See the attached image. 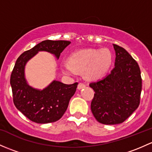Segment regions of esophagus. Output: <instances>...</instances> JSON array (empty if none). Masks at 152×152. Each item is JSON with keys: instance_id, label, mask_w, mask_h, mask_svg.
<instances>
[{"instance_id": "esophagus-1", "label": "esophagus", "mask_w": 152, "mask_h": 152, "mask_svg": "<svg viewBox=\"0 0 152 152\" xmlns=\"http://www.w3.org/2000/svg\"><path fill=\"white\" fill-rule=\"evenodd\" d=\"M84 87H85V84H83V83H79V85H78V89H79V90L81 89L84 88Z\"/></svg>"}]
</instances>
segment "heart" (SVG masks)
I'll list each match as a JSON object with an SVG mask.
<instances>
[{
  "instance_id": "1",
  "label": "heart",
  "mask_w": 152,
  "mask_h": 152,
  "mask_svg": "<svg viewBox=\"0 0 152 152\" xmlns=\"http://www.w3.org/2000/svg\"><path fill=\"white\" fill-rule=\"evenodd\" d=\"M69 63L62 65L64 73L75 76L78 71H84L87 79L97 80L103 77L110 70L113 63V55L107 49L78 51L70 56Z\"/></svg>"
}]
</instances>
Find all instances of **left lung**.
<instances>
[{
  "label": "left lung",
  "mask_w": 152,
  "mask_h": 152,
  "mask_svg": "<svg viewBox=\"0 0 152 152\" xmlns=\"http://www.w3.org/2000/svg\"><path fill=\"white\" fill-rule=\"evenodd\" d=\"M114 68L101 80L89 84L95 91L91 111L103 124L122 123L138 108L142 89L140 68L130 54L113 44Z\"/></svg>",
  "instance_id": "left-lung-1"
}]
</instances>
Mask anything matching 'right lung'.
Wrapping results in <instances>:
<instances>
[{
	"label": "right lung",
	"mask_w": 152,
	"mask_h": 152,
	"mask_svg": "<svg viewBox=\"0 0 152 152\" xmlns=\"http://www.w3.org/2000/svg\"><path fill=\"white\" fill-rule=\"evenodd\" d=\"M70 44L68 41L46 40L22 53L16 61L10 79L13 100L16 108L32 122L47 124L59 120L68 108L78 83L65 84L54 80L43 89L34 88L25 78V65L39 52L52 54L58 60Z\"/></svg>",
	"instance_id": "add662e5"
}]
</instances>
